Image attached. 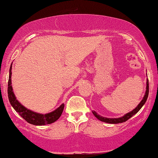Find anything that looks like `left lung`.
Returning a JSON list of instances; mask_svg holds the SVG:
<instances>
[{
	"instance_id": "1",
	"label": "left lung",
	"mask_w": 158,
	"mask_h": 158,
	"mask_svg": "<svg viewBox=\"0 0 158 158\" xmlns=\"http://www.w3.org/2000/svg\"><path fill=\"white\" fill-rule=\"evenodd\" d=\"M148 95H149V81H148V80H147V82H146V91L145 95H144L143 98V100L141 101V102H140V103H139L138 106H137L135 109H133V110L131 111V112L127 113V114H126L124 116L121 117V118H103V117H101V116L98 115V114L95 112H93V114L96 117V118H98V120H101V121H103V122H105V123H112V124L123 123V122H126V121H127V120H129V118H131L133 115H135V114H136V113L138 112V111L142 108V106L144 105V103H146V100H147Z\"/></svg>"
}]
</instances>
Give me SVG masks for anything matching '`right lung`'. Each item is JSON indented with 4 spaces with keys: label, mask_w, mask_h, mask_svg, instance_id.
I'll return each mask as SVG.
<instances>
[{
    "label": "right lung",
    "mask_w": 158,
    "mask_h": 158,
    "mask_svg": "<svg viewBox=\"0 0 158 158\" xmlns=\"http://www.w3.org/2000/svg\"><path fill=\"white\" fill-rule=\"evenodd\" d=\"M12 64H11L10 69H9V76L8 81V98L10 102L11 105L14 108L15 110L26 121L29 123L33 124L35 126H42L46 124H50L55 122L60 118L61 114L64 109V104H61L57 109H55L53 112L48 113L46 114H38V113L34 112L32 111L29 110L27 108L22 106L20 103L17 101L14 92L12 91V82H11V76H12Z\"/></svg>",
    "instance_id": "right-lung-1"
}]
</instances>
